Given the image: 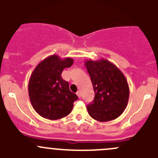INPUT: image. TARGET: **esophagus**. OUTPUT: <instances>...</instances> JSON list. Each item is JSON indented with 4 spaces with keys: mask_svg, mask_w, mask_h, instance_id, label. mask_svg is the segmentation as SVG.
<instances>
[{
    "mask_svg": "<svg viewBox=\"0 0 158 158\" xmlns=\"http://www.w3.org/2000/svg\"><path fill=\"white\" fill-rule=\"evenodd\" d=\"M76 95H77V96L79 97V98H81V96H82V95H81V92H80V91H78V92H76Z\"/></svg>",
    "mask_w": 158,
    "mask_h": 158,
    "instance_id": "esophagus-1",
    "label": "esophagus"
}]
</instances>
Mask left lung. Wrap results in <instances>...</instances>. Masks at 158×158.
Listing matches in <instances>:
<instances>
[{
	"label": "left lung",
	"mask_w": 158,
	"mask_h": 158,
	"mask_svg": "<svg viewBox=\"0 0 158 158\" xmlns=\"http://www.w3.org/2000/svg\"><path fill=\"white\" fill-rule=\"evenodd\" d=\"M85 66L95 92L93 102L87 106L89 114L101 122L117 118L128 102L129 86L125 75L106 59L85 60Z\"/></svg>",
	"instance_id": "obj_1"
}]
</instances>
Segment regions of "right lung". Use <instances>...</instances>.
<instances>
[{"mask_svg": "<svg viewBox=\"0 0 158 158\" xmlns=\"http://www.w3.org/2000/svg\"><path fill=\"white\" fill-rule=\"evenodd\" d=\"M70 57L52 55L36 66L29 79L28 92L32 106L37 114L49 120H57L72 111L77 95L69 90V83L62 78L65 68L73 65Z\"/></svg>", "mask_w": 158, "mask_h": 158, "instance_id": "1", "label": "right lung"}]
</instances>
